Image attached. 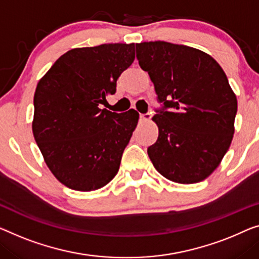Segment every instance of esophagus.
<instances>
[{
	"instance_id": "34e87169",
	"label": "esophagus",
	"mask_w": 259,
	"mask_h": 259,
	"mask_svg": "<svg viewBox=\"0 0 259 259\" xmlns=\"http://www.w3.org/2000/svg\"><path fill=\"white\" fill-rule=\"evenodd\" d=\"M140 119L142 122H148L151 119V114L150 113H145V114H141L140 115Z\"/></svg>"
}]
</instances>
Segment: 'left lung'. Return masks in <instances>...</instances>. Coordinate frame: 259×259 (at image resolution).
<instances>
[{"label": "left lung", "instance_id": "1", "mask_svg": "<svg viewBox=\"0 0 259 259\" xmlns=\"http://www.w3.org/2000/svg\"><path fill=\"white\" fill-rule=\"evenodd\" d=\"M161 107L152 117L158 138L148 148L153 166L168 180L194 184L221 163L233 141L237 100L209 55L167 41L136 44Z\"/></svg>", "mask_w": 259, "mask_h": 259}]
</instances>
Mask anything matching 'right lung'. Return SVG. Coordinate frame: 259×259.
I'll list each match as a JSON object with an SVG mask.
<instances>
[{
	"mask_svg": "<svg viewBox=\"0 0 259 259\" xmlns=\"http://www.w3.org/2000/svg\"><path fill=\"white\" fill-rule=\"evenodd\" d=\"M135 60V44L69 50L39 80L32 131L53 176L72 190H99L117 175L140 115L100 109Z\"/></svg>",
	"mask_w": 259,
	"mask_h": 259,
	"instance_id": "1",
	"label": "right lung"
}]
</instances>
